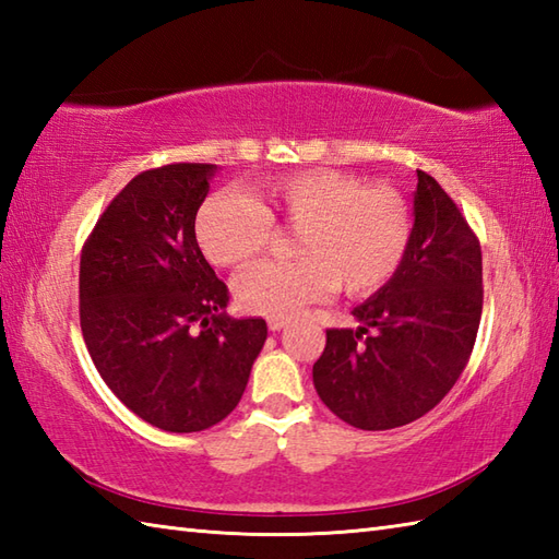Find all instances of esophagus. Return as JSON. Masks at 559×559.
Returning <instances> with one entry per match:
<instances>
[{
	"mask_svg": "<svg viewBox=\"0 0 559 559\" xmlns=\"http://www.w3.org/2000/svg\"><path fill=\"white\" fill-rule=\"evenodd\" d=\"M281 329H286V322H283V319H269V331L276 334V331H281Z\"/></svg>",
	"mask_w": 559,
	"mask_h": 559,
	"instance_id": "1",
	"label": "esophagus"
}]
</instances>
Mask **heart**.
<instances>
[{"instance_id":"b5f03b06","label":"heart","mask_w":559,"mask_h":559,"mask_svg":"<svg viewBox=\"0 0 559 559\" xmlns=\"http://www.w3.org/2000/svg\"><path fill=\"white\" fill-rule=\"evenodd\" d=\"M273 223L298 228V261H264L235 281L249 314L288 319L338 286L350 298L379 290L406 259L413 218L396 189L367 187L341 170L266 177L254 199L218 192L197 213L201 252L216 266H245L271 242Z\"/></svg>"}]
</instances>
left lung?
Instances as JSON below:
<instances>
[{"instance_id":"8db88e82","label":"left lung","mask_w":559,"mask_h":559,"mask_svg":"<svg viewBox=\"0 0 559 559\" xmlns=\"http://www.w3.org/2000/svg\"><path fill=\"white\" fill-rule=\"evenodd\" d=\"M413 216L403 264L355 307L358 329L326 331L312 367L319 399L360 430H391L432 411L456 384L480 326V242L423 170Z\"/></svg>"}]
</instances>
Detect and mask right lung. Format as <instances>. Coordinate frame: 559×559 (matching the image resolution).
I'll return each mask as SVG.
<instances>
[{
  "label": "right lung",
  "mask_w": 559,
  "mask_h": 559,
  "mask_svg": "<svg viewBox=\"0 0 559 559\" xmlns=\"http://www.w3.org/2000/svg\"><path fill=\"white\" fill-rule=\"evenodd\" d=\"M216 165L136 175L83 245L81 331L103 382L141 420L201 432L228 418L266 341L264 319L225 314L228 288L197 242Z\"/></svg>",
  "instance_id": "obj_1"
}]
</instances>
